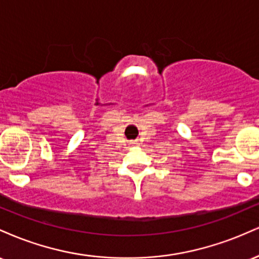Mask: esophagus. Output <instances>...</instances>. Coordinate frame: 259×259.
I'll list each match as a JSON object with an SVG mask.
<instances>
[{
	"mask_svg": "<svg viewBox=\"0 0 259 259\" xmlns=\"http://www.w3.org/2000/svg\"><path fill=\"white\" fill-rule=\"evenodd\" d=\"M133 145H136V142H135V141H134V142H133Z\"/></svg>",
	"mask_w": 259,
	"mask_h": 259,
	"instance_id": "34e87169",
	"label": "esophagus"
}]
</instances>
